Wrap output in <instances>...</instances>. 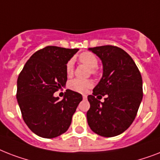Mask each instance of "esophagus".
<instances>
[{
    "instance_id": "esophagus-1",
    "label": "esophagus",
    "mask_w": 160,
    "mask_h": 160,
    "mask_svg": "<svg viewBox=\"0 0 160 160\" xmlns=\"http://www.w3.org/2000/svg\"><path fill=\"white\" fill-rule=\"evenodd\" d=\"M82 97H83V99H84V100H86V98H87V95H83Z\"/></svg>"
}]
</instances>
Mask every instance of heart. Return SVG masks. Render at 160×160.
Listing matches in <instances>:
<instances>
[{
    "label": "heart",
    "mask_w": 160,
    "mask_h": 160,
    "mask_svg": "<svg viewBox=\"0 0 160 160\" xmlns=\"http://www.w3.org/2000/svg\"><path fill=\"white\" fill-rule=\"evenodd\" d=\"M79 60L80 62L85 64L91 69V73L94 75H97L99 71L97 70L98 59L95 55L90 51H85L79 55ZM73 61L69 60L65 65V71L68 76L72 75L73 74ZM70 90L78 93H85L87 92L88 90L93 86L92 80H81V79H74L70 80L68 85Z\"/></svg>",
    "instance_id": "1"
}]
</instances>
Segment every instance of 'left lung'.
Instances as JSON below:
<instances>
[{
	"instance_id": "1",
	"label": "left lung",
	"mask_w": 160,
	"mask_h": 160,
	"mask_svg": "<svg viewBox=\"0 0 160 160\" xmlns=\"http://www.w3.org/2000/svg\"><path fill=\"white\" fill-rule=\"evenodd\" d=\"M89 50L102 60L103 76L93 95H88V124L100 136H116L136 117L143 98L141 74L131 56L119 47L102 46ZM105 95V101L100 102L98 96Z\"/></svg>"
}]
</instances>
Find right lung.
<instances>
[{
    "label": "right lung",
    "instance_id": "obj_1",
    "mask_svg": "<svg viewBox=\"0 0 160 160\" xmlns=\"http://www.w3.org/2000/svg\"><path fill=\"white\" fill-rule=\"evenodd\" d=\"M78 49L49 46L26 61L17 79L16 99L22 118L38 136L52 139L67 131L82 95L66 90L62 100L54 93L67 81L65 65Z\"/></svg>",
    "mask_w": 160,
    "mask_h": 160
}]
</instances>
